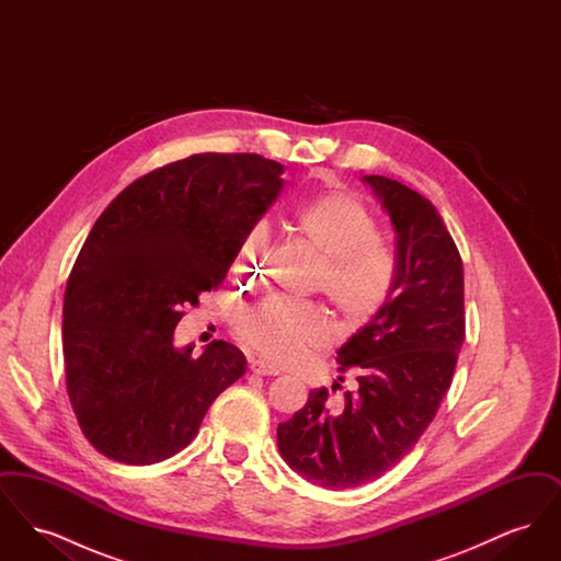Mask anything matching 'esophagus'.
<instances>
[{"instance_id": "1", "label": "esophagus", "mask_w": 561, "mask_h": 561, "mask_svg": "<svg viewBox=\"0 0 561 561\" xmlns=\"http://www.w3.org/2000/svg\"><path fill=\"white\" fill-rule=\"evenodd\" d=\"M250 370L254 374H261V376H277L279 370L275 366L267 364L265 359H252L250 362Z\"/></svg>"}]
</instances>
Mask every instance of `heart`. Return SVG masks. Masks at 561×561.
I'll return each instance as SVG.
<instances>
[{
    "label": "heart",
    "instance_id": "1",
    "mask_svg": "<svg viewBox=\"0 0 561 561\" xmlns=\"http://www.w3.org/2000/svg\"><path fill=\"white\" fill-rule=\"evenodd\" d=\"M296 231L320 254L313 288L330 298L345 325L357 328L385 307L396 282V254L376 238L373 210L348 191H330L307 202L294 218ZM268 254V231L254 225L240 241L233 271L243 284H259ZM233 330L241 343L273 364H298L330 339L320 305L268 296L240 311Z\"/></svg>",
    "mask_w": 561,
    "mask_h": 561
}]
</instances>
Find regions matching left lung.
I'll use <instances>...</instances> for the list:
<instances>
[{"label":"left lung","mask_w":561,"mask_h":561,"mask_svg":"<svg viewBox=\"0 0 561 561\" xmlns=\"http://www.w3.org/2000/svg\"><path fill=\"white\" fill-rule=\"evenodd\" d=\"M364 183L396 229L393 290L339 348V373L353 370L357 380L345 405L328 408L321 387L277 427L290 469L330 490L380 478L416 446L450 389L465 341L462 261L442 216L398 181L373 174Z\"/></svg>","instance_id":"1"}]
</instances>
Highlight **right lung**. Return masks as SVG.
<instances>
[{
	"label": "right lung",
	"mask_w": 561,
	"mask_h": 561,
	"mask_svg": "<svg viewBox=\"0 0 561 561\" xmlns=\"http://www.w3.org/2000/svg\"><path fill=\"white\" fill-rule=\"evenodd\" d=\"M254 153H197L124 188L94 222L62 305L67 393L85 439L124 465L187 448L213 401L245 373L240 348L199 357L174 328L218 288L240 241L284 187Z\"/></svg>",
	"instance_id": "obj_1"
}]
</instances>
